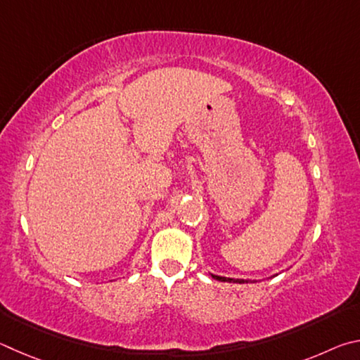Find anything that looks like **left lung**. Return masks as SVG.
<instances>
[{
    "label": "left lung",
    "mask_w": 360,
    "mask_h": 360,
    "mask_svg": "<svg viewBox=\"0 0 360 360\" xmlns=\"http://www.w3.org/2000/svg\"><path fill=\"white\" fill-rule=\"evenodd\" d=\"M213 278L218 281H228V283H248L250 280H240V278H226V276H219V275H212Z\"/></svg>",
    "instance_id": "1"
}]
</instances>
